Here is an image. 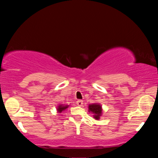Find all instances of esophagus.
<instances>
[{
  "mask_svg": "<svg viewBox=\"0 0 158 158\" xmlns=\"http://www.w3.org/2000/svg\"><path fill=\"white\" fill-rule=\"evenodd\" d=\"M83 104H84V102H83V100H79L77 101V105L79 106H81L83 105Z\"/></svg>",
  "mask_w": 158,
  "mask_h": 158,
  "instance_id": "obj_1",
  "label": "esophagus"
}]
</instances>
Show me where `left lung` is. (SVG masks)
<instances>
[{
	"mask_svg": "<svg viewBox=\"0 0 158 158\" xmlns=\"http://www.w3.org/2000/svg\"><path fill=\"white\" fill-rule=\"evenodd\" d=\"M89 109L90 112L94 114V118L95 119H100V116L102 115V106L98 104H93V105H90L89 106Z\"/></svg>",
	"mask_w": 158,
	"mask_h": 158,
	"instance_id": "left-lung-1",
	"label": "left lung"
}]
</instances>
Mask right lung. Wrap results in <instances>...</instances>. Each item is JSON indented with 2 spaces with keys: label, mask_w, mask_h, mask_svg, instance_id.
Wrapping results in <instances>:
<instances>
[{
  "label": "right lung",
  "mask_w": 158,
  "mask_h": 158,
  "mask_svg": "<svg viewBox=\"0 0 158 158\" xmlns=\"http://www.w3.org/2000/svg\"><path fill=\"white\" fill-rule=\"evenodd\" d=\"M67 108H68V105H59V106H58L57 111H58V113H61V112H62L63 111L65 110Z\"/></svg>",
  "instance_id": "obj_1"
}]
</instances>
